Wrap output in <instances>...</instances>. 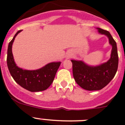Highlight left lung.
<instances>
[{
	"instance_id": "left-lung-1",
	"label": "left lung",
	"mask_w": 125,
	"mask_h": 125,
	"mask_svg": "<svg viewBox=\"0 0 125 125\" xmlns=\"http://www.w3.org/2000/svg\"><path fill=\"white\" fill-rule=\"evenodd\" d=\"M98 32L106 35L112 46L111 58L107 62L93 67L82 61L72 60L73 75L78 85L88 91L100 90L111 82L116 73L118 67L117 45L109 31L97 28Z\"/></svg>"
}]
</instances>
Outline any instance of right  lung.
<instances>
[{
    "label": "right lung",
    "mask_w": 125,
    "mask_h": 125,
    "mask_svg": "<svg viewBox=\"0 0 125 125\" xmlns=\"http://www.w3.org/2000/svg\"><path fill=\"white\" fill-rule=\"evenodd\" d=\"M21 31H18L9 42L8 48L7 64L9 71L15 82L31 92L46 90L53 82L61 62H51L37 70H25L16 66L12 53V45L14 38Z\"/></svg>",
    "instance_id": "1"
}]
</instances>
